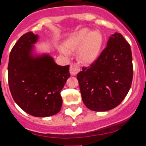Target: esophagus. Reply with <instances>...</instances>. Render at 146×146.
Instances as JSON below:
<instances>
[{"mask_svg": "<svg viewBox=\"0 0 146 146\" xmlns=\"http://www.w3.org/2000/svg\"><path fill=\"white\" fill-rule=\"evenodd\" d=\"M80 70V67L77 65V64H76V63H73V64H71L70 67V72L71 75L75 76L79 72Z\"/></svg>", "mask_w": 146, "mask_h": 146, "instance_id": "34e87169", "label": "esophagus"}]
</instances>
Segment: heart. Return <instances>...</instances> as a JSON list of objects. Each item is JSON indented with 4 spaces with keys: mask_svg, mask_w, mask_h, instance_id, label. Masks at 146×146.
Returning a JSON list of instances; mask_svg holds the SVG:
<instances>
[{
    "mask_svg": "<svg viewBox=\"0 0 146 146\" xmlns=\"http://www.w3.org/2000/svg\"><path fill=\"white\" fill-rule=\"evenodd\" d=\"M103 36L100 31H92L83 28L72 34L64 43V48L60 47L62 54L69 56V51H76L79 48V57L82 62L90 63L99 56L102 45Z\"/></svg>",
    "mask_w": 146,
    "mask_h": 146,
    "instance_id": "obj_1",
    "label": "heart"
}]
</instances>
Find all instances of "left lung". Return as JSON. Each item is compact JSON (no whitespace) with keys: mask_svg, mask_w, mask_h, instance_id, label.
I'll use <instances>...</instances> for the list:
<instances>
[{"mask_svg":"<svg viewBox=\"0 0 146 146\" xmlns=\"http://www.w3.org/2000/svg\"><path fill=\"white\" fill-rule=\"evenodd\" d=\"M132 76L130 45L121 33H115L96 61L77 74L83 103L96 112L113 110L129 93Z\"/></svg>","mask_w":146,"mask_h":146,"instance_id":"obj_1","label":"left lung"}]
</instances>
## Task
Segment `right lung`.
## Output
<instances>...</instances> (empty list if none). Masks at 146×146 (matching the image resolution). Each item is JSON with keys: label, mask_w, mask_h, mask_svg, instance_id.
Wrapping results in <instances>:
<instances>
[{"label": "right lung", "mask_w": 146, "mask_h": 146, "mask_svg": "<svg viewBox=\"0 0 146 146\" xmlns=\"http://www.w3.org/2000/svg\"><path fill=\"white\" fill-rule=\"evenodd\" d=\"M38 35L21 36L9 56L8 84L12 97L24 112L47 117L60 112V92L70 77V66H59L47 53L34 54Z\"/></svg>", "instance_id": "1"}]
</instances>
